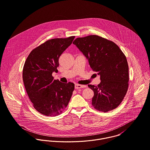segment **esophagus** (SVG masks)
Segmentation results:
<instances>
[{"instance_id":"obj_1","label":"esophagus","mask_w":150,"mask_h":150,"mask_svg":"<svg viewBox=\"0 0 150 150\" xmlns=\"http://www.w3.org/2000/svg\"><path fill=\"white\" fill-rule=\"evenodd\" d=\"M84 87H86V86H83V85L78 84H75V88L76 89H80V88H84Z\"/></svg>"}]
</instances>
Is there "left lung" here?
Listing matches in <instances>:
<instances>
[{
  "instance_id": "left-lung-1",
  "label": "left lung",
  "mask_w": 150,
  "mask_h": 150,
  "mask_svg": "<svg viewBox=\"0 0 150 150\" xmlns=\"http://www.w3.org/2000/svg\"><path fill=\"white\" fill-rule=\"evenodd\" d=\"M73 44L100 76V82L97 86L88 85L94 93L92 105L103 112L116 108L129 86V66L124 53L113 42L95 35L77 38Z\"/></svg>"
}]
</instances>
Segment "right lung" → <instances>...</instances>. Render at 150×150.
Segmentation results:
<instances>
[{
	"label": "right lung",
	"instance_id": "obj_1",
	"mask_svg": "<svg viewBox=\"0 0 150 150\" xmlns=\"http://www.w3.org/2000/svg\"><path fill=\"white\" fill-rule=\"evenodd\" d=\"M75 37L54 38L46 41L32 50L23 70L24 84L34 108L45 116L60 114L70 100L74 84L54 80L59 58L72 43Z\"/></svg>",
	"mask_w": 150,
	"mask_h": 150
}]
</instances>
